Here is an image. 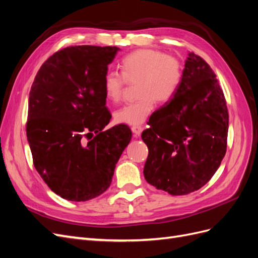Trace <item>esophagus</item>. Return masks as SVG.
<instances>
[{
  "label": "esophagus",
  "instance_id": "esophagus-1",
  "mask_svg": "<svg viewBox=\"0 0 258 258\" xmlns=\"http://www.w3.org/2000/svg\"><path fill=\"white\" fill-rule=\"evenodd\" d=\"M131 130H132V132H134L135 137H140L143 131V127L142 126H132Z\"/></svg>",
  "mask_w": 258,
  "mask_h": 258
}]
</instances>
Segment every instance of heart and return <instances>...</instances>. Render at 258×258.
<instances>
[{"label":"heart","instance_id":"obj_1","mask_svg":"<svg viewBox=\"0 0 258 258\" xmlns=\"http://www.w3.org/2000/svg\"><path fill=\"white\" fill-rule=\"evenodd\" d=\"M120 74L108 71L103 79L107 100L116 102L121 98L126 84L138 82L139 100L119 107L114 114L119 123H143L153 111L155 101L166 103L172 99L183 82L179 61L154 49H139L123 56L119 62Z\"/></svg>","mask_w":258,"mask_h":258}]
</instances>
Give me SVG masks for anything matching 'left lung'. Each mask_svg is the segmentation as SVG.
I'll return each instance as SVG.
<instances>
[{
  "mask_svg": "<svg viewBox=\"0 0 258 258\" xmlns=\"http://www.w3.org/2000/svg\"><path fill=\"white\" fill-rule=\"evenodd\" d=\"M148 124L147 183L182 196L210 181L226 154L228 110L215 73L198 54L188 53L181 87Z\"/></svg>",
  "mask_w": 258,
  "mask_h": 258,
  "instance_id": "left-lung-1",
  "label": "left lung"
}]
</instances>
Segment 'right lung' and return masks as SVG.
I'll use <instances>...</instances> for the list:
<instances>
[{
    "label": "right lung",
    "mask_w": 258,
    "mask_h": 258,
    "mask_svg": "<svg viewBox=\"0 0 258 258\" xmlns=\"http://www.w3.org/2000/svg\"><path fill=\"white\" fill-rule=\"evenodd\" d=\"M118 50L90 45L58 50L31 86L26 130L33 165L63 199L87 201L103 194L130 143L127 124L103 130L112 117L103 79Z\"/></svg>",
    "instance_id": "right-lung-1"
}]
</instances>
